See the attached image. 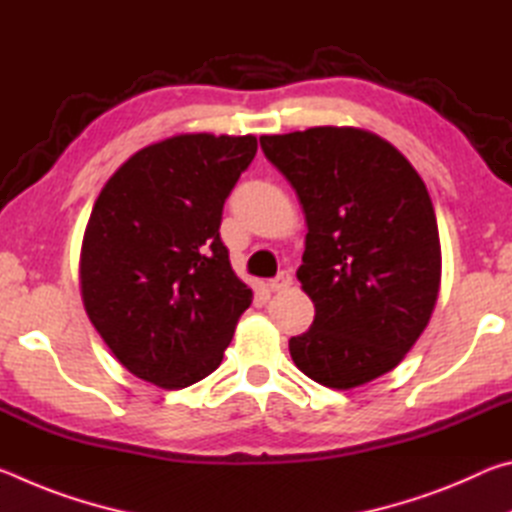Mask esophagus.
<instances>
[{
	"label": "esophagus",
	"instance_id": "1",
	"mask_svg": "<svg viewBox=\"0 0 512 512\" xmlns=\"http://www.w3.org/2000/svg\"><path fill=\"white\" fill-rule=\"evenodd\" d=\"M291 282H293V280H291V273H289V271H282L280 275L275 277V280H271V282L266 284V289L273 291V293H275V291H284V289L291 287Z\"/></svg>",
	"mask_w": 512,
	"mask_h": 512
}]
</instances>
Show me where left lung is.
I'll list each match as a JSON object with an SVG mask.
<instances>
[{"mask_svg":"<svg viewBox=\"0 0 512 512\" xmlns=\"http://www.w3.org/2000/svg\"><path fill=\"white\" fill-rule=\"evenodd\" d=\"M259 144L307 221L296 275L316 316L289 341L293 363L336 391L386 375L438 300L443 257L427 185L391 142L363 128L316 126Z\"/></svg>","mask_w":512,"mask_h":512,"instance_id":"1","label":"left lung"}]
</instances>
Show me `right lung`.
I'll list each match as a JSON object with an SVG mask.
<instances>
[{
  "label": "right lung",
  "mask_w": 512,
  "mask_h": 512,
  "mask_svg": "<svg viewBox=\"0 0 512 512\" xmlns=\"http://www.w3.org/2000/svg\"><path fill=\"white\" fill-rule=\"evenodd\" d=\"M255 153L253 135H173L131 155L92 207L83 305L121 366L149 384L178 391L214 372L253 302L219 225Z\"/></svg>",
  "instance_id": "obj_1"
}]
</instances>
